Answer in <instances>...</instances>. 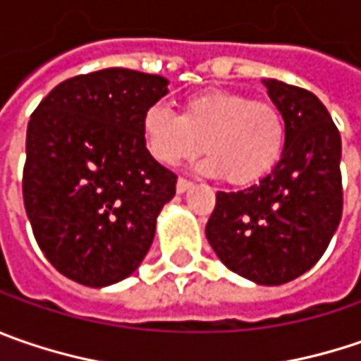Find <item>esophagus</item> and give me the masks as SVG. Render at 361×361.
Instances as JSON below:
<instances>
[{"instance_id": "esophagus-1", "label": "esophagus", "mask_w": 361, "mask_h": 361, "mask_svg": "<svg viewBox=\"0 0 361 361\" xmlns=\"http://www.w3.org/2000/svg\"><path fill=\"white\" fill-rule=\"evenodd\" d=\"M192 185H194V181L185 180V178H180V180H178V183H176V190H178V194H183V192H188Z\"/></svg>"}]
</instances>
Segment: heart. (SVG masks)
Returning a JSON list of instances; mask_svg holds the SVG:
<instances>
[{"mask_svg":"<svg viewBox=\"0 0 361 361\" xmlns=\"http://www.w3.org/2000/svg\"><path fill=\"white\" fill-rule=\"evenodd\" d=\"M149 155L178 165L202 149L208 157L200 169L230 185H250L273 171L287 145L283 111L271 101L246 92L210 88L183 101L181 115L165 104H151L141 117Z\"/></svg>","mask_w":361,"mask_h":361,"instance_id":"1","label":"heart"}]
</instances>
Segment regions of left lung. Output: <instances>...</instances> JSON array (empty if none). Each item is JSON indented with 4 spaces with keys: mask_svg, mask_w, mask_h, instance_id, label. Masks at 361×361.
Segmentation results:
<instances>
[{
    "mask_svg": "<svg viewBox=\"0 0 361 361\" xmlns=\"http://www.w3.org/2000/svg\"><path fill=\"white\" fill-rule=\"evenodd\" d=\"M262 82L285 115L283 157L257 185L216 194L206 238L232 273L273 287L307 273L336 234L343 210L341 137L313 92Z\"/></svg>",
    "mask_w": 361,
    "mask_h": 361,
    "instance_id": "1",
    "label": "left lung"
}]
</instances>
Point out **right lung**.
Segmentation results:
<instances>
[{"label":"right lung","mask_w":361,"mask_h":361,"mask_svg":"<svg viewBox=\"0 0 361 361\" xmlns=\"http://www.w3.org/2000/svg\"><path fill=\"white\" fill-rule=\"evenodd\" d=\"M157 74L104 68L60 82L32 113L24 206L58 273L87 287L127 279L145 259L178 176L149 155L145 109L167 94Z\"/></svg>","instance_id":"add662e5"}]
</instances>
